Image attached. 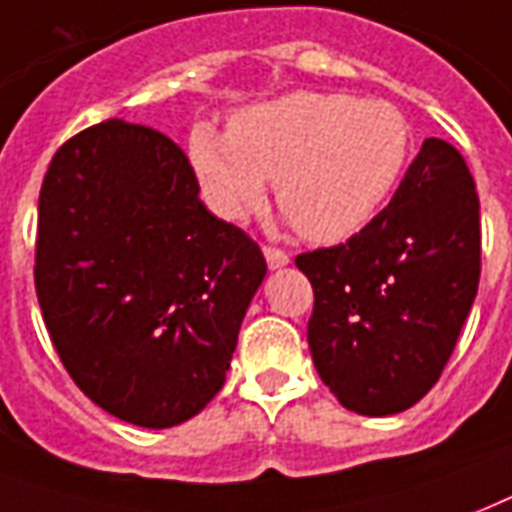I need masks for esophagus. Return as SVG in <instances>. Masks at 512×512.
I'll return each instance as SVG.
<instances>
[{
	"mask_svg": "<svg viewBox=\"0 0 512 512\" xmlns=\"http://www.w3.org/2000/svg\"><path fill=\"white\" fill-rule=\"evenodd\" d=\"M263 255H265V263H268V268H271V271H276V268H284V265H290V255H287V252H282V249L263 247Z\"/></svg>",
	"mask_w": 512,
	"mask_h": 512,
	"instance_id": "1",
	"label": "esophagus"
}]
</instances>
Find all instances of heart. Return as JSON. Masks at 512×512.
<instances>
[{
	"label": "heart",
	"mask_w": 512,
	"mask_h": 512,
	"mask_svg": "<svg viewBox=\"0 0 512 512\" xmlns=\"http://www.w3.org/2000/svg\"><path fill=\"white\" fill-rule=\"evenodd\" d=\"M413 128L392 101L298 91L241 109L228 134L198 126L187 155L222 220L276 201L306 241L341 244L368 228L411 163Z\"/></svg>",
	"instance_id": "obj_1"
}]
</instances>
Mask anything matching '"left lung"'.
<instances>
[{
  "instance_id": "left-lung-1",
  "label": "left lung",
  "mask_w": 512,
  "mask_h": 512,
  "mask_svg": "<svg viewBox=\"0 0 512 512\" xmlns=\"http://www.w3.org/2000/svg\"><path fill=\"white\" fill-rule=\"evenodd\" d=\"M295 265L314 287L308 349L338 403L360 416L419 403L446 368L481 279V204L464 158L424 139L368 228Z\"/></svg>"
}]
</instances>
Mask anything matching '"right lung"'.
<instances>
[{"mask_svg":"<svg viewBox=\"0 0 512 512\" xmlns=\"http://www.w3.org/2000/svg\"><path fill=\"white\" fill-rule=\"evenodd\" d=\"M265 271L255 241L198 198L169 136L112 117L53 155L39 306L74 384L120 421L166 429L204 411Z\"/></svg>","mask_w":512,"mask_h":512,"instance_id":"right-lung-1","label":"right lung"}]
</instances>
